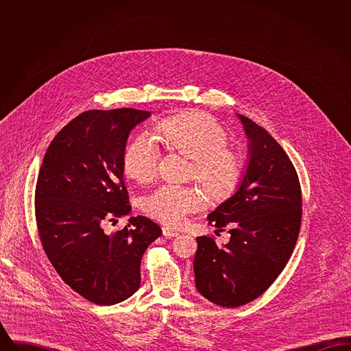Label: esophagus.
Wrapping results in <instances>:
<instances>
[{
  "instance_id": "1",
  "label": "esophagus",
  "mask_w": 351,
  "mask_h": 351,
  "mask_svg": "<svg viewBox=\"0 0 351 351\" xmlns=\"http://www.w3.org/2000/svg\"><path fill=\"white\" fill-rule=\"evenodd\" d=\"M162 232H163V235L166 237V238H172V237H178L179 233L176 232V230H173V229H171V228H167V226H165L163 229H162Z\"/></svg>"
}]
</instances>
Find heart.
<instances>
[{
    "instance_id": "b5f03b06",
    "label": "heart",
    "mask_w": 351,
    "mask_h": 351,
    "mask_svg": "<svg viewBox=\"0 0 351 351\" xmlns=\"http://www.w3.org/2000/svg\"><path fill=\"white\" fill-rule=\"evenodd\" d=\"M156 134L172 150L193 159L191 173L216 195L225 196L241 183L246 160L241 151L228 146V132L215 118L200 112H184L156 123ZM160 150L150 134H138L122 156L123 172L139 183H150L159 171ZM202 193L192 185H159L142 201L150 217L166 225H179L185 217L200 210Z\"/></svg>"
}]
</instances>
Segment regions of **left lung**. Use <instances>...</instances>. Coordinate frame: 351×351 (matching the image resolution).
<instances>
[{"instance_id":"1","label":"left lung","mask_w":351,"mask_h":351,"mask_svg":"<svg viewBox=\"0 0 351 351\" xmlns=\"http://www.w3.org/2000/svg\"><path fill=\"white\" fill-rule=\"evenodd\" d=\"M239 118L250 139L249 166L238 191L208 216L230 241L218 246L215 237H197L193 261L197 291L226 308L255 300L275 282L295 249L302 216L291 159L262 126Z\"/></svg>"}]
</instances>
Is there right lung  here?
<instances>
[{"label": "right lung", "mask_w": 351, "mask_h": 351, "mask_svg": "<svg viewBox=\"0 0 351 351\" xmlns=\"http://www.w3.org/2000/svg\"><path fill=\"white\" fill-rule=\"evenodd\" d=\"M150 112L88 110L52 139L35 186L38 233L51 265L84 299L113 305L141 284V259L162 229L136 216L106 234V221L129 215L122 156L135 125Z\"/></svg>", "instance_id": "1"}]
</instances>
